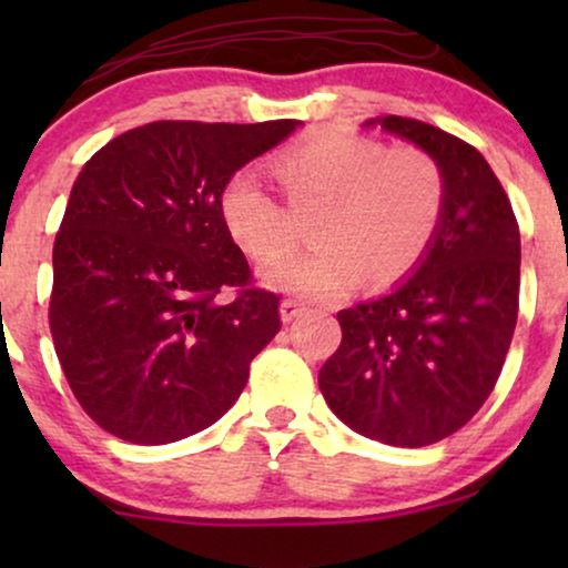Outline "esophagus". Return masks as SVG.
I'll list each match as a JSON object with an SVG mask.
<instances>
[{"label":"esophagus","mask_w":568,"mask_h":568,"mask_svg":"<svg viewBox=\"0 0 568 568\" xmlns=\"http://www.w3.org/2000/svg\"><path fill=\"white\" fill-rule=\"evenodd\" d=\"M305 310H307L305 302H300V300H284L282 305H278V313H282L284 323H292L294 317H300Z\"/></svg>","instance_id":"1"}]
</instances>
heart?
Instances as JSON below:
<instances>
[{
  "mask_svg": "<svg viewBox=\"0 0 568 568\" xmlns=\"http://www.w3.org/2000/svg\"><path fill=\"white\" fill-rule=\"evenodd\" d=\"M286 201L253 173H235L222 189L224 230L251 258L268 263L296 239L293 212L316 209L318 245L274 263L263 278L278 292L328 300L352 292L367 274L393 284L422 261L445 214L447 183L422 146H387L346 129H317L278 154Z\"/></svg>",
  "mask_w": 568,
  "mask_h": 568,
  "instance_id": "b5f03b06",
  "label": "heart"
}]
</instances>
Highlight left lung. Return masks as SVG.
<instances>
[{"label":"left lung","instance_id":"obj_1","mask_svg":"<svg viewBox=\"0 0 568 568\" xmlns=\"http://www.w3.org/2000/svg\"><path fill=\"white\" fill-rule=\"evenodd\" d=\"M369 123L439 162L445 214L414 276L341 310L344 336L317 383L354 432L424 447L463 429L501 375L519 310V227L476 146L403 115Z\"/></svg>","mask_w":568,"mask_h":568}]
</instances>
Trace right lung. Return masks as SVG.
I'll use <instances>...</instances> for the list:
<instances>
[{
	"instance_id": "1",
	"label": "right lung",
	"mask_w": 568,
	"mask_h": 568,
	"mask_svg": "<svg viewBox=\"0 0 568 568\" xmlns=\"http://www.w3.org/2000/svg\"><path fill=\"white\" fill-rule=\"evenodd\" d=\"M297 123L152 121L84 162L53 240L49 325L74 398L113 437L168 445L212 426L282 328L220 196Z\"/></svg>"
}]
</instances>
